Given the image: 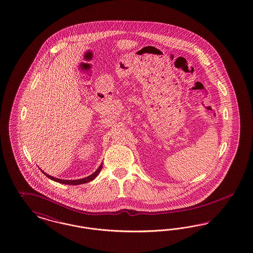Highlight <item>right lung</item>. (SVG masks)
Here are the masks:
<instances>
[{
	"label": "right lung",
	"instance_id": "1",
	"mask_svg": "<svg viewBox=\"0 0 253 253\" xmlns=\"http://www.w3.org/2000/svg\"><path fill=\"white\" fill-rule=\"evenodd\" d=\"M101 169H102V164H101V166L97 169V170L92 173L89 176L85 177V178H83V179H79V180H62V179H58V178H54L51 175L45 173L43 170H41L42 173H44V175H46L49 179H51V181H54V182H59V183H63V184H69V185H78V184H82V183H85V182H91L93 181L97 176L98 174L101 172Z\"/></svg>",
	"mask_w": 253,
	"mask_h": 253
}]
</instances>
